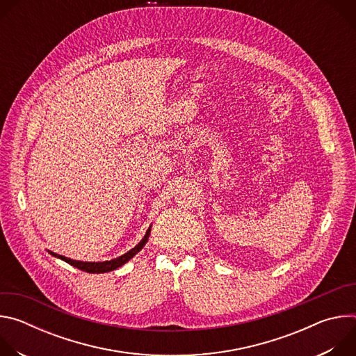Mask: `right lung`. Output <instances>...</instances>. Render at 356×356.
<instances>
[{"label": "right lung", "instance_id": "add662e5", "mask_svg": "<svg viewBox=\"0 0 356 356\" xmlns=\"http://www.w3.org/2000/svg\"><path fill=\"white\" fill-rule=\"evenodd\" d=\"M150 228H152V225L147 228L145 236L140 239V242H139L136 246H134L131 250H128L127 253H124V255H121V257H118V258H115V259H111V261H104V262H83V261H73V259H70V258L58 255V253H55V252H52V250H47V252H49L52 257H55V258H58V259H62V261H65L66 264H69V265H72V266H74V268H77V269H80V270H84V272H87V273H107V272H113V270L121 268V266L125 265L128 261H131L139 250H142V248L146 245V242H147V239H149Z\"/></svg>", "mask_w": 356, "mask_h": 356}]
</instances>
